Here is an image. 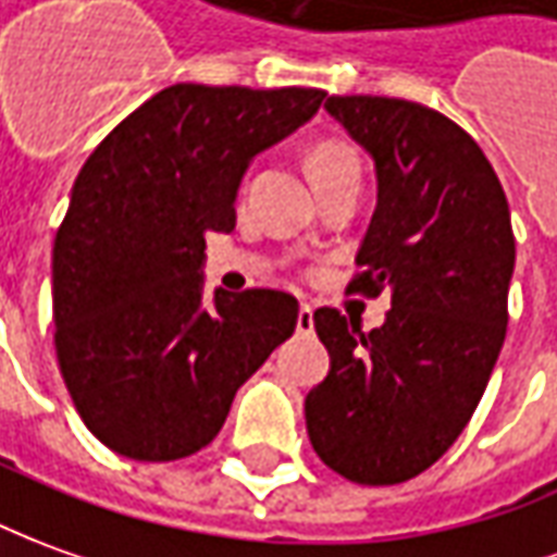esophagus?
<instances>
[{
	"mask_svg": "<svg viewBox=\"0 0 557 557\" xmlns=\"http://www.w3.org/2000/svg\"><path fill=\"white\" fill-rule=\"evenodd\" d=\"M315 327V315H312V306L309 302H302L300 312H297V333H312Z\"/></svg>",
	"mask_w": 557,
	"mask_h": 557,
	"instance_id": "esophagus-1",
	"label": "esophagus"
}]
</instances>
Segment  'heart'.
Returning a JSON list of instances; mask_svg holds the SVG:
<instances>
[{
	"label": "heart",
	"instance_id": "b5f03b06",
	"mask_svg": "<svg viewBox=\"0 0 557 557\" xmlns=\"http://www.w3.org/2000/svg\"><path fill=\"white\" fill-rule=\"evenodd\" d=\"M309 172L315 184L333 182L343 175H360L358 154L345 141H318L309 151Z\"/></svg>",
	"mask_w": 557,
	"mask_h": 557
}]
</instances>
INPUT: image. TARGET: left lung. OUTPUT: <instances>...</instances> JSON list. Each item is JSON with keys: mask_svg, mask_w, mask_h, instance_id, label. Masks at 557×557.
<instances>
[{"mask_svg": "<svg viewBox=\"0 0 557 557\" xmlns=\"http://www.w3.org/2000/svg\"><path fill=\"white\" fill-rule=\"evenodd\" d=\"M324 109L375 163L379 202L348 294L391 290L363 333L318 309L327 379L306 397L318 458L358 485H400L461 436L509 321L516 236L497 172L451 117L397 96H327Z\"/></svg>", "mask_w": 557, "mask_h": 557, "instance_id": "1", "label": "left lung"}]
</instances>
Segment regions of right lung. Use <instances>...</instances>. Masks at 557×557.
<instances>
[{
	"mask_svg": "<svg viewBox=\"0 0 557 557\" xmlns=\"http://www.w3.org/2000/svg\"><path fill=\"white\" fill-rule=\"evenodd\" d=\"M318 87L172 84L81 166L53 239V345L81 421L133 461L212 443L239 385L297 330L285 290H218L202 306L206 233L260 154L324 102Z\"/></svg>",
	"mask_w": 557,
	"mask_h": 557,
	"instance_id": "1",
	"label": "right lung"
}]
</instances>
